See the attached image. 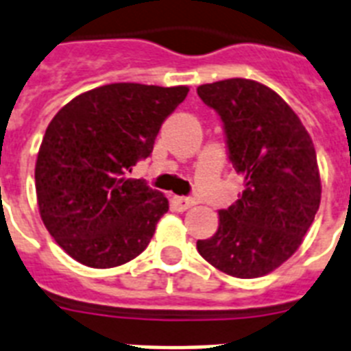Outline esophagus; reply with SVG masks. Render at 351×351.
I'll use <instances>...</instances> for the list:
<instances>
[{
    "label": "esophagus",
    "mask_w": 351,
    "mask_h": 351,
    "mask_svg": "<svg viewBox=\"0 0 351 351\" xmlns=\"http://www.w3.org/2000/svg\"><path fill=\"white\" fill-rule=\"evenodd\" d=\"M173 204H175V207L178 210H187L195 205V202L191 200V198H187V196H175V198H173Z\"/></svg>",
    "instance_id": "esophagus-1"
}]
</instances>
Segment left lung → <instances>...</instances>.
<instances>
[{"instance_id":"1","label":"left lung","mask_w":351,"mask_h":351,"mask_svg":"<svg viewBox=\"0 0 351 351\" xmlns=\"http://www.w3.org/2000/svg\"><path fill=\"white\" fill-rule=\"evenodd\" d=\"M218 111L232 167L243 191L209 240L196 241L205 261L232 278L276 270L303 243L321 204L314 142L294 110L269 86L250 79L198 86Z\"/></svg>"}]
</instances>
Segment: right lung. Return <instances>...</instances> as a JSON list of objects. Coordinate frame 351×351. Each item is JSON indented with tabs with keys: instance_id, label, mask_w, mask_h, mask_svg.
I'll return each instance as SVG.
<instances>
[{
	"instance_id": "obj_1",
	"label": "right lung",
	"mask_w": 351,
	"mask_h": 351,
	"mask_svg": "<svg viewBox=\"0 0 351 351\" xmlns=\"http://www.w3.org/2000/svg\"><path fill=\"white\" fill-rule=\"evenodd\" d=\"M187 86L115 82L77 95L48 124L36 162L39 215L57 245L92 269L141 254L169 209L162 193L130 178L153 151Z\"/></svg>"
}]
</instances>
